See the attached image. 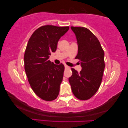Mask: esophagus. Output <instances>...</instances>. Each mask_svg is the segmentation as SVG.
Wrapping results in <instances>:
<instances>
[{"label":"esophagus","instance_id":"obj_1","mask_svg":"<svg viewBox=\"0 0 128 128\" xmlns=\"http://www.w3.org/2000/svg\"><path fill=\"white\" fill-rule=\"evenodd\" d=\"M64 67H65V68H70L68 66H67L66 64H65V65H64Z\"/></svg>","mask_w":128,"mask_h":128}]
</instances>
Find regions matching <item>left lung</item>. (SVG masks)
Masks as SVG:
<instances>
[{"instance_id": "8db88e82", "label": "left lung", "mask_w": 128, "mask_h": 128, "mask_svg": "<svg viewBox=\"0 0 128 128\" xmlns=\"http://www.w3.org/2000/svg\"><path fill=\"white\" fill-rule=\"evenodd\" d=\"M78 43V54L82 67L80 73L72 68L68 80L74 96L80 100H88L100 88L105 67L104 52L97 38L84 27L71 26Z\"/></svg>"}]
</instances>
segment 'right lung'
Returning a JSON list of instances; mask_svg holds the SVG:
<instances>
[{
	"label": "right lung",
	"mask_w": 128,
	"mask_h": 128,
	"mask_svg": "<svg viewBox=\"0 0 128 128\" xmlns=\"http://www.w3.org/2000/svg\"><path fill=\"white\" fill-rule=\"evenodd\" d=\"M69 26L44 25L33 32L24 54V68L34 92L42 100L52 101L58 97L62 81L64 65L48 60L57 48V42Z\"/></svg>",
	"instance_id": "add662e5"
}]
</instances>
